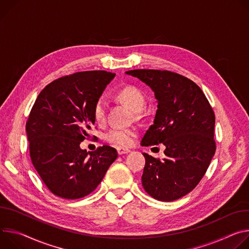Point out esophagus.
I'll use <instances>...</instances> for the list:
<instances>
[{
	"instance_id": "esophagus-1",
	"label": "esophagus",
	"mask_w": 249,
	"mask_h": 249,
	"mask_svg": "<svg viewBox=\"0 0 249 249\" xmlns=\"http://www.w3.org/2000/svg\"><path fill=\"white\" fill-rule=\"evenodd\" d=\"M117 150H118V153H119V155H122V154H125V153H128V152H130V150H129V149H127V148H124V147H118V148H117Z\"/></svg>"
}]
</instances>
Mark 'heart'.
I'll return each mask as SVG.
<instances>
[{
    "mask_svg": "<svg viewBox=\"0 0 249 249\" xmlns=\"http://www.w3.org/2000/svg\"><path fill=\"white\" fill-rule=\"evenodd\" d=\"M118 97L121 101L126 104L133 112H140L145 104L143 94L133 86H126L123 88L119 92ZM106 107L107 105L103 98L98 99L95 103L93 107V115L98 123H101L105 120ZM136 131L132 128L113 127L107 131L105 137L110 143H114L119 146H129L133 143Z\"/></svg>",
    "mask_w": 249,
    "mask_h": 249,
    "instance_id": "obj_1",
    "label": "heart"
}]
</instances>
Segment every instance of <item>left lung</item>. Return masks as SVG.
Returning a JSON list of instances; mask_svg holds the SVG:
<instances>
[{
    "mask_svg": "<svg viewBox=\"0 0 249 249\" xmlns=\"http://www.w3.org/2000/svg\"><path fill=\"white\" fill-rule=\"evenodd\" d=\"M125 74L140 79L153 92L157 110L142 146H165L162 161L143 153L144 190L158 201L171 202L194 189L215 152L214 114L201 88L170 71L136 69Z\"/></svg>",
    "mask_w": 249,
    "mask_h": 249,
    "instance_id": "8db88e82",
    "label": "left lung"
}]
</instances>
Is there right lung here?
Instances as JSON below:
<instances>
[{
	"mask_svg": "<svg viewBox=\"0 0 249 249\" xmlns=\"http://www.w3.org/2000/svg\"><path fill=\"white\" fill-rule=\"evenodd\" d=\"M115 76L103 70L78 72L51 82L36 100L25 125L31 158L55 196L89 195L118 157L107 145L91 153L80 147L96 122L94 105Z\"/></svg>",
	"mask_w": 249,
	"mask_h": 249,
	"instance_id": "obj_1",
	"label": "right lung"
}]
</instances>
